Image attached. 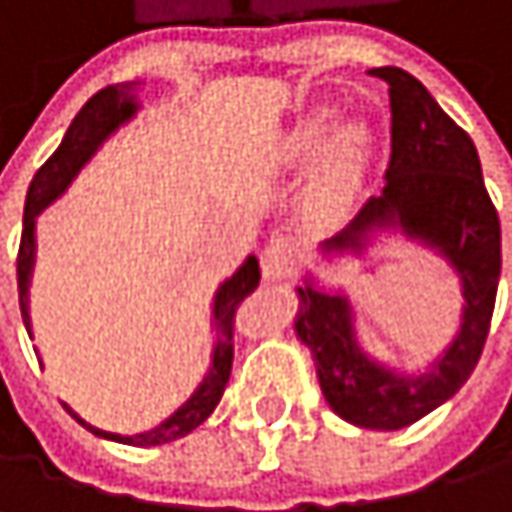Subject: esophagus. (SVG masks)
Returning <instances> with one entry per match:
<instances>
[{"label": "esophagus", "mask_w": 512, "mask_h": 512, "mask_svg": "<svg viewBox=\"0 0 512 512\" xmlns=\"http://www.w3.org/2000/svg\"><path fill=\"white\" fill-rule=\"evenodd\" d=\"M299 260V246L290 237H272L260 252V269L266 281H284L293 275Z\"/></svg>", "instance_id": "obj_1"}]
</instances>
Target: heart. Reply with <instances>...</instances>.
I'll return each mask as SVG.
<instances>
[{
    "instance_id": "1",
    "label": "heart",
    "mask_w": 512,
    "mask_h": 512,
    "mask_svg": "<svg viewBox=\"0 0 512 512\" xmlns=\"http://www.w3.org/2000/svg\"><path fill=\"white\" fill-rule=\"evenodd\" d=\"M373 151V133L367 124L350 121L338 127L335 106H317L305 112L275 148V165L284 171H305L314 165L299 210L308 228L335 231L353 210L367 183Z\"/></svg>"
}]
</instances>
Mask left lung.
<instances>
[{"mask_svg": "<svg viewBox=\"0 0 512 512\" xmlns=\"http://www.w3.org/2000/svg\"><path fill=\"white\" fill-rule=\"evenodd\" d=\"M370 76L388 82L391 97L385 189L341 234L320 243V255L364 257L382 234L421 243L460 278V329L424 373H400L358 344L347 293L320 287L314 275H305V284L296 287L293 329L311 350L323 397L335 415L364 430H400L451 400L483 353L501 275V225L468 133L412 73L373 67Z\"/></svg>", "mask_w": 512, "mask_h": 512, "instance_id": "8db88e82", "label": "left lung"}]
</instances>
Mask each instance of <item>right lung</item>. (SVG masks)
Masks as SVG:
<instances>
[{
  "label": "right lung",
  "mask_w": 512,
  "mask_h": 512,
  "mask_svg": "<svg viewBox=\"0 0 512 512\" xmlns=\"http://www.w3.org/2000/svg\"><path fill=\"white\" fill-rule=\"evenodd\" d=\"M139 88L142 82H121V85H106L103 91H97L73 118V124L67 127L61 145L55 148V154L38 168V174L32 177V186L26 192V210H23V237H20V255H17V290H20V311H23V323L26 332L32 338V317H29V284H32V269H35V222L38 216L50 207L52 201L73 183V177L82 171V165L97 154V148L118 133V127H124L127 121L136 118L139 112ZM260 284V266L257 257L249 255L243 260V266L225 278L213 296V317L210 326L216 332L213 341V353H210V367L207 376L201 379V385L189 394V400L171 412L162 424H156L154 430L136 433V436H121V433H106L100 427L85 424L67 403L64 409L94 436L109 439V442H121V445H136V448H151V445H165L174 439H183L186 433H192L198 424H204L213 409L219 406L228 376H231V364H234V326H237V308L240 302Z\"/></svg>",
  "instance_id": "add662e5"
}]
</instances>
